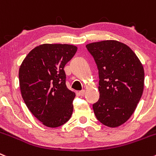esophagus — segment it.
<instances>
[{"instance_id":"1","label":"esophagus","mask_w":156,"mask_h":156,"mask_svg":"<svg viewBox=\"0 0 156 156\" xmlns=\"http://www.w3.org/2000/svg\"><path fill=\"white\" fill-rule=\"evenodd\" d=\"M85 90H81V91H80L79 92H78V94H79V95L81 96H84L85 95Z\"/></svg>"}]
</instances>
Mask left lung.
Wrapping results in <instances>:
<instances>
[{
	"instance_id": "left-lung-1",
	"label": "left lung",
	"mask_w": 156,
	"mask_h": 156,
	"mask_svg": "<svg viewBox=\"0 0 156 156\" xmlns=\"http://www.w3.org/2000/svg\"><path fill=\"white\" fill-rule=\"evenodd\" d=\"M99 75V100L93 105L96 118L110 128L124 124L132 116L144 89L145 73L133 51L115 40L86 45Z\"/></svg>"
}]
</instances>
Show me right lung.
Wrapping results in <instances>:
<instances>
[{
	"label": "right lung",
	"mask_w": 156,
	"mask_h": 156,
	"mask_svg": "<svg viewBox=\"0 0 156 156\" xmlns=\"http://www.w3.org/2000/svg\"><path fill=\"white\" fill-rule=\"evenodd\" d=\"M78 48L44 44L32 49L19 68V84L27 108L44 126L56 128L68 122L75 93L65 84V65Z\"/></svg>",
	"instance_id": "add662e5"
}]
</instances>
